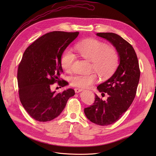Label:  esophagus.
Instances as JSON below:
<instances>
[{
    "label": "esophagus",
    "mask_w": 156,
    "mask_h": 156,
    "mask_svg": "<svg viewBox=\"0 0 156 156\" xmlns=\"http://www.w3.org/2000/svg\"><path fill=\"white\" fill-rule=\"evenodd\" d=\"M83 90V89L78 88V87H76V88L75 89V93H80V92L82 91Z\"/></svg>",
    "instance_id": "34e87169"
}]
</instances>
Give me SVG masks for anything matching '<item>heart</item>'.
I'll return each mask as SVG.
<instances>
[{"label":"heart","instance_id":"heart-1","mask_svg":"<svg viewBox=\"0 0 156 156\" xmlns=\"http://www.w3.org/2000/svg\"><path fill=\"white\" fill-rule=\"evenodd\" d=\"M75 50L83 58L91 62V69L101 76L107 77L117 67L119 57L117 51L96 39H86L78 42ZM75 60V55L70 49L62 53L60 63L66 72H71ZM98 81L97 75L91 73L87 75H76L71 78V84L80 88L91 87Z\"/></svg>","mask_w":156,"mask_h":156}]
</instances>
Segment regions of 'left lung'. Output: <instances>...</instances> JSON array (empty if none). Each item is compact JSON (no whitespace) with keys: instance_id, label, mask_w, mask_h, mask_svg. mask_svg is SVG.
I'll use <instances>...</instances> for the list:
<instances>
[{"instance_id":"8db88e82","label":"left lung","mask_w":156,"mask_h":156,"mask_svg":"<svg viewBox=\"0 0 156 156\" xmlns=\"http://www.w3.org/2000/svg\"><path fill=\"white\" fill-rule=\"evenodd\" d=\"M96 35L115 48L120 63L112 76L97 87L102 96H104V93H107V99L103 101L95 94L94 102L84 108V112L91 122L107 126L119 120L132 104L136 93L140 70L137 55L129 43L113 33H99Z\"/></svg>"}]
</instances>
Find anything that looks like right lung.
I'll return each instance as SVG.
<instances>
[{
    "label": "right lung",
    "instance_id": "obj_1",
    "mask_svg": "<svg viewBox=\"0 0 156 156\" xmlns=\"http://www.w3.org/2000/svg\"><path fill=\"white\" fill-rule=\"evenodd\" d=\"M78 34L79 32L48 33L31 44L23 54L17 73L19 98L28 114L37 121L48 122L57 117L69 99L75 95L71 88L59 93L51 88L56 82L62 87L67 84L60 78V58Z\"/></svg>",
    "mask_w": 156,
    "mask_h": 156
}]
</instances>
